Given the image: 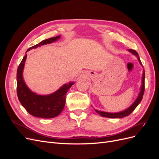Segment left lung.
I'll list each match as a JSON object with an SVG mask.
<instances>
[{"label":"left lung","instance_id":"left-lung-1","mask_svg":"<svg viewBox=\"0 0 159 159\" xmlns=\"http://www.w3.org/2000/svg\"><path fill=\"white\" fill-rule=\"evenodd\" d=\"M128 51L129 52H131L132 54L134 55L137 57L139 63H140V64L142 66V63H141V61L140 60V58H139L138 53L135 50H131V49L128 50ZM145 70H143V77H142V85H141V87L140 92H139V95H138V97L137 98L136 100L134 101V102L133 103V104L131 105V106L129 107L127 109L122 111L117 112V113H109V112L102 111L95 109V111L97 112L99 115H100L101 116L104 117H108V118H123V117H125L126 116H128V115L131 114L134 110V109H135L137 107V105L139 103H140V102H141V100L143 99L144 91H145Z\"/></svg>","mask_w":159,"mask_h":159}]
</instances>
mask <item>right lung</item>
Instances as JSON below:
<instances>
[{
	"mask_svg": "<svg viewBox=\"0 0 159 159\" xmlns=\"http://www.w3.org/2000/svg\"><path fill=\"white\" fill-rule=\"evenodd\" d=\"M60 36H57L43 40L39 44L28 49L26 52L41 46L51 44L60 39ZM26 57L27 54L24 56L17 70L16 90L19 102L32 116L46 119L56 117L63 111L66 103V95L71 85L74 84V82H70L63 85L51 94L38 95L28 88L24 81L23 70Z\"/></svg>",
	"mask_w": 159,
	"mask_h": 159,
	"instance_id": "add662e5",
	"label": "right lung"
}]
</instances>
